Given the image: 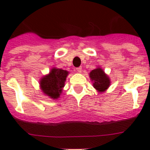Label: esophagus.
<instances>
[{"instance_id": "esophagus-1", "label": "esophagus", "mask_w": 150, "mask_h": 150, "mask_svg": "<svg viewBox=\"0 0 150 150\" xmlns=\"http://www.w3.org/2000/svg\"><path fill=\"white\" fill-rule=\"evenodd\" d=\"M76 71H77L78 73H81L82 71V68H81V67H79V68H76Z\"/></svg>"}]
</instances>
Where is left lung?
I'll list each match as a JSON object with an SVG mask.
<instances>
[{
  "mask_svg": "<svg viewBox=\"0 0 150 150\" xmlns=\"http://www.w3.org/2000/svg\"><path fill=\"white\" fill-rule=\"evenodd\" d=\"M89 77L93 82V87L99 92L103 93L110 86V80L103 71L102 68H97L89 73Z\"/></svg>",
  "mask_w": 150,
  "mask_h": 150,
  "instance_id": "obj_1",
  "label": "left lung"
}]
</instances>
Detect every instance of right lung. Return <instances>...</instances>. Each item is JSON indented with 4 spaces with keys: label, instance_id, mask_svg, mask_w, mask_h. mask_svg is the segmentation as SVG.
Returning <instances> with one entry per match:
<instances>
[{
    "label": "right lung",
    "instance_id": "1",
    "mask_svg": "<svg viewBox=\"0 0 150 150\" xmlns=\"http://www.w3.org/2000/svg\"><path fill=\"white\" fill-rule=\"evenodd\" d=\"M68 71L61 68H53L48 75L41 79L40 85L43 93L50 98L57 99L62 93Z\"/></svg>",
    "mask_w": 150,
    "mask_h": 150
}]
</instances>
